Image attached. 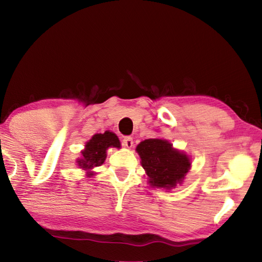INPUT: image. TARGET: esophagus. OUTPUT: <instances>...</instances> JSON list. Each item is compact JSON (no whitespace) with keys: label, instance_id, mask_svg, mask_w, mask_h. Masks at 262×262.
Wrapping results in <instances>:
<instances>
[{"label":"esophagus","instance_id":"1","mask_svg":"<svg viewBox=\"0 0 262 262\" xmlns=\"http://www.w3.org/2000/svg\"><path fill=\"white\" fill-rule=\"evenodd\" d=\"M122 144H124L125 147L130 148L133 146V144H134V142H133V137L125 136L124 138H122Z\"/></svg>","mask_w":262,"mask_h":262}]
</instances>
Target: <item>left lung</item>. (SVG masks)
Segmentation results:
<instances>
[{
	"instance_id": "1",
	"label": "left lung",
	"mask_w": 262,
	"mask_h": 262,
	"mask_svg": "<svg viewBox=\"0 0 262 262\" xmlns=\"http://www.w3.org/2000/svg\"><path fill=\"white\" fill-rule=\"evenodd\" d=\"M136 151L151 186L167 189L175 187L183 182L191 167L188 157L165 140H145L137 145Z\"/></svg>"
}]
</instances>
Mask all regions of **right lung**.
Returning <instances> with one entry per match:
<instances>
[{
    "label": "right lung",
    "instance_id": "add662e5",
    "mask_svg": "<svg viewBox=\"0 0 262 262\" xmlns=\"http://www.w3.org/2000/svg\"><path fill=\"white\" fill-rule=\"evenodd\" d=\"M83 158L78 160V166L89 172V176L93 175L91 169L101 166L106 158V150L109 147H120V142L116 134L105 132L104 134H95L85 145Z\"/></svg>",
    "mask_w": 262,
    "mask_h": 262
}]
</instances>
